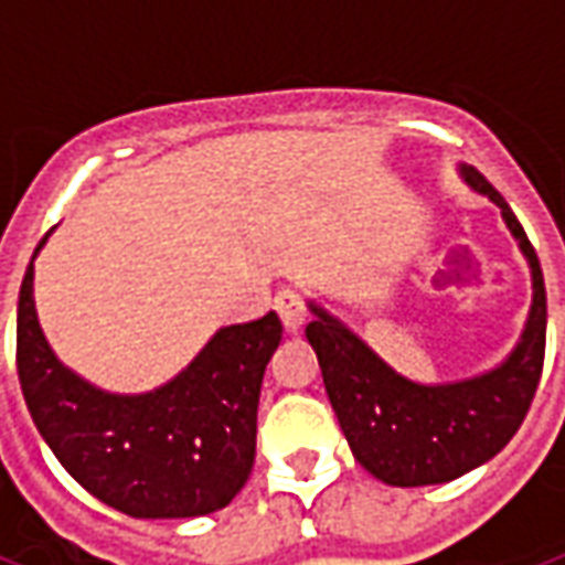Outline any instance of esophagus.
Wrapping results in <instances>:
<instances>
[{
	"label": "esophagus",
	"mask_w": 565,
	"mask_h": 565,
	"mask_svg": "<svg viewBox=\"0 0 565 565\" xmlns=\"http://www.w3.org/2000/svg\"><path fill=\"white\" fill-rule=\"evenodd\" d=\"M275 311L281 318L284 332H290V335L302 332V327H306V302L296 290H281L275 296Z\"/></svg>",
	"instance_id": "1"
}]
</instances>
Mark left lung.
<instances>
[{
	"instance_id": "1",
	"label": "left lung",
	"mask_w": 565,
	"mask_h": 565,
	"mask_svg": "<svg viewBox=\"0 0 565 565\" xmlns=\"http://www.w3.org/2000/svg\"><path fill=\"white\" fill-rule=\"evenodd\" d=\"M460 181L502 214L530 266L533 302L518 342L497 366L457 381L424 384L396 372L360 332L308 299V344L356 462L391 487L445 484L493 460L530 412L545 363V278L523 226L487 178L457 166Z\"/></svg>"
}]
</instances>
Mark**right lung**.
<instances>
[{
    "mask_svg": "<svg viewBox=\"0 0 565 565\" xmlns=\"http://www.w3.org/2000/svg\"><path fill=\"white\" fill-rule=\"evenodd\" d=\"M47 235L18 302L20 387L47 448L87 493L129 518L169 521L226 509L254 469L259 387L281 344L278 315L221 327L153 391H103L54 354L39 323L32 281Z\"/></svg>",
    "mask_w": 565,
    "mask_h": 565,
    "instance_id": "add662e5",
    "label": "right lung"
}]
</instances>
